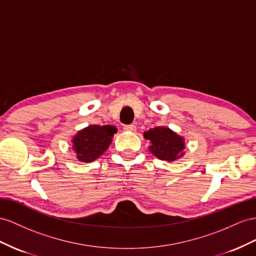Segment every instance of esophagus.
Segmentation results:
<instances>
[{"instance_id": "esophagus-1", "label": "esophagus", "mask_w": 256, "mask_h": 256, "mask_svg": "<svg viewBox=\"0 0 256 256\" xmlns=\"http://www.w3.org/2000/svg\"><path fill=\"white\" fill-rule=\"evenodd\" d=\"M123 130H126V132H135L136 126H134V124H128V126H124Z\"/></svg>"}]
</instances>
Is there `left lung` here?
Instances as JSON below:
<instances>
[{"label": "left lung", "instance_id": "left-lung-1", "mask_svg": "<svg viewBox=\"0 0 256 256\" xmlns=\"http://www.w3.org/2000/svg\"><path fill=\"white\" fill-rule=\"evenodd\" d=\"M144 137L149 140L152 146L149 152L160 160L172 162L184 156L185 140L171 128L166 126H156L144 133Z\"/></svg>", "mask_w": 256, "mask_h": 256}]
</instances>
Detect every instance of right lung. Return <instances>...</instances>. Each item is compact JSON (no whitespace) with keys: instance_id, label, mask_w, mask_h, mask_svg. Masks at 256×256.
Returning <instances> with one entry per match:
<instances>
[{"instance_id":"obj_1","label":"right lung","mask_w":256,"mask_h":256,"mask_svg":"<svg viewBox=\"0 0 256 256\" xmlns=\"http://www.w3.org/2000/svg\"><path fill=\"white\" fill-rule=\"evenodd\" d=\"M116 128L114 126H88L76 134L72 138V148L78 160L92 162L106 152L112 142Z\"/></svg>"}]
</instances>
